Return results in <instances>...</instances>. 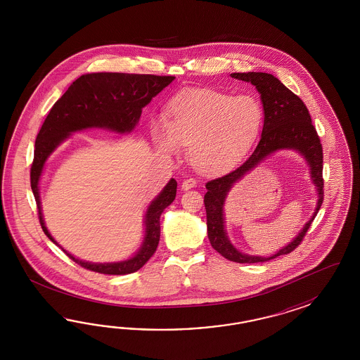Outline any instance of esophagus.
<instances>
[{
  "mask_svg": "<svg viewBox=\"0 0 360 360\" xmlns=\"http://www.w3.org/2000/svg\"><path fill=\"white\" fill-rule=\"evenodd\" d=\"M196 181L194 178H187L185 179L184 182H182V188L184 190H190V188H193V187H195Z\"/></svg>",
  "mask_w": 360,
  "mask_h": 360,
  "instance_id": "obj_1",
  "label": "esophagus"
}]
</instances>
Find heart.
I'll list each match as a JSON object with an SVG mask.
<instances>
[{
	"instance_id": "obj_1",
	"label": "heart",
	"mask_w": 360,
	"mask_h": 360,
	"mask_svg": "<svg viewBox=\"0 0 360 360\" xmlns=\"http://www.w3.org/2000/svg\"><path fill=\"white\" fill-rule=\"evenodd\" d=\"M169 121H153L157 148L178 154L188 146V158L196 170L217 173L239 162L262 129L264 110L252 95L200 89L173 98Z\"/></svg>"
}]
</instances>
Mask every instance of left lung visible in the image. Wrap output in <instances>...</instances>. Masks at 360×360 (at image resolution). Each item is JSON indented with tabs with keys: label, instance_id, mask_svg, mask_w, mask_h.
<instances>
[{
	"label": "left lung",
	"instance_id": "1",
	"mask_svg": "<svg viewBox=\"0 0 360 360\" xmlns=\"http://www.w3.org/2000/svg\"><path fill=\"white\" fill-rule=\"evenodd\" d=\"M231 77L244 82H251L262 95L264 108V127L262 139L251 155L235 170L223 176L211 179L206 184L207 193L205 195V207L207 214V235L215 251L229 262L252 264L273 260L281 255H288L301 244L307 229H310L323 202V150L319 136L311 124L310 113L304 101L272 74L266 72H235ZM281 148H293L301 152L311 166L314 183L317 186L319 202L314 217L306 227L283 250L271 258L250 257L238 252L226 238L224 229L222 206L230 187L241 176L262 162L269 153Z\"/></svg>",
	"mask_w": 360,
	"mask_h": 360
}]
</instances>
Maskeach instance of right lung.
Here are the masks:
<instances>
[{
    "instance_id": "right-lung-1",
    "label": "right lung",
    "mask_w": 360,
    "mask_h": 360,
    "mask_svg": "<svg viewBox=\"0 0 360 360\" xmlns=\"http://www.w3.org/2000/svg\"><path fill=\"white\" fill-rule=\"evenodd\" d=\"M175 77H158L145 74L124 72H96L82 75L77 79L50 109L41 131L35 140L34 160L30 169V185L38 208V218L46 236L59 247L44 226L39 196V178L49 155L65 141L72 131L88 128H105L117 133L133 131L140 120L142 108L150 103ZM176 181L172 178L165 186L145 214V238L139 252L125 262H82L71 253L65 255L92 272L103 274H128L142 268L154 255L160 243V217L165 208L175 199Z\"/></svg>"
}]
</instances>
